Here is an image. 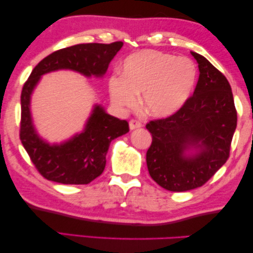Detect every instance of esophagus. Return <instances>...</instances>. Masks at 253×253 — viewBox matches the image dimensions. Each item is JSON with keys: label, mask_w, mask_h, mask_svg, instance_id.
<instances>
[{"label": "esophagus", "mask_w": 253, "mask_h": 253, "mask_svg": "<svg viewBox=\"0 0 253 253\" xmlns=\"http://www.w3.org/2000/svg\"><path fill=\"white\" fill-rule=\"evenodd\" d=\"M129 126H130L131 130H134V129H138V127H141L142 124H141V122L138 121V120H130Z\"/></svg>", "instance_id": "1"}]
</instances>
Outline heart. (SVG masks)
<instances>
[{
  "label": "heart",
  "mask_w": 253,
  "mask_h": 253,
  "mask_svg": "<svg viewBox=\"0 0 253 253\" xmlns=\"http://www.w3.org/2000/svg\"><path fill=\"white\" fill-rule=\"evenodd\" d=\"M197 67L192 59L157 50L134 52L124 60L122 76L109 80L111 101L120 109L136 104L142 93V106L152 117H169L192 95Z\"/></svg>",
  "instance_id": "1"
}]
</instances>
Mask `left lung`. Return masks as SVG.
<instances>
[{
    "label": "left lung",
    "mask_w": 253,
    "mask_h": 253,
    "mask_svg": "<svg viewBox=\"0 0 253 253\" xmlns=\"http://www.w3.org/2000/svg\"><path fill=\"white\" fill-rule=\"evenodd\" d=\"M200 77L187 102L146 127L152 135L147 166L152 179L170 192L204 185L230 157L238 115L230 83L220 70L196 52ZM196 148L194 154L185 151Z\"/></svg>",
    "instance_id": "8db88e82"
}]
</instances>
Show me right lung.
<instances>
[{
	"instance_id": "add662e5",
	"label": "right lung",
	"mask_w": 253,
	"mask_h": 253,
	"mask_svg": "<svg viewBox=\"0 0 253 253\" xmlns=\"http://www.w3.org/2000/svg\"><path fill=\"white\" fill-rule=\"evenodd\" d=\"M122 45V41H117L81 43L60 49L43 58L24 83L20 140L36 169L45 179L65 185L89 184L104 170L111 141L129 132V123L112 117L96 105L81 134L65 143L50 146L39 138L31 121L30 96L40 76L57 69H72L88 77H101Z\"/></svg>"
}]
</instances>
